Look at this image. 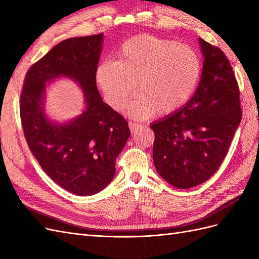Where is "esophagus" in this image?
<instances>
[{
    "mask_svg": "<svg viewBox=\"0 0 259 259\" xmlns=\"http://www.w3.org/2000/svg\"><path fill=\"white\" fill-rule=\"evenodd\" d=\"M128 126H130L131 132L133 133V134H134V133H136L140 127H142V125L137 124L135 122H128Z\"/></svg>",
    "mask_w": 259,
    "mask_h": 259,
    "instance_id": "1",
    "label": "esophagus"
}]
</instances>
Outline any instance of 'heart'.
Listing matches in <instances>:
<instances>
[{"mask_svg": "<svg viewBox=\"0 0 259 259\" xmlns=\"http://www.w3.org/2000/svg\"><path fill=\"white\" fill-rule=\"evenodd\" d=\"M200 55L188 45L154 35L130 38L116 53V61L104 60L95 69V83L107 103L122 110L139 83L143 93L130 113L147 119L159 112L170 115L189 103L200 83Z\"/></svg>", "mask_w": 259, "mask_h": 259, "instance_id": "b5f03b06", "label": "heart"}]
</instances>
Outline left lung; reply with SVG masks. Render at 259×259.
<instances>
[{"label":"left lung","mask_w":259,"mask_h":259,"mask_svg":"<svg viewBox=\"0 0 259 259\" xmlns=\"http://www.w3.org/2000/svg\"><path fill=\"white\" fill-rule=\"evenodd\" d=\"M204 64L199 86L182 110L151 124L153 162L179 189L206 182L221 166L242 119L239 85L230 61L199 38Z\"/></svg>","instance_id":"left-lung-1"}]
</instances>
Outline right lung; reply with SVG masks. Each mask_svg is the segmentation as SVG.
Masks as SVG:
<instances>
[{
	"label": "right lung",
	"instance_id": "right-lung-1",
	"mask_svg": "<svg viewBox=\"0 0 259 259\" xmlns=\"http://www.w3.org/2000/svg\"><path fill=\"white\" fill-rule=\"evenodd\" d=\"M103 33L60 42L31 66L20 94V119L29 149L50 178L65 190L92 195L115 173V160L131 135L127 121L103 101L95 83ZM65 75L82 88L87 110L67 124L52 123L41 100L45 83Z\"/></svg>",
	"mask_w": 259,
	"mask_h": 259
}]
</instances>
